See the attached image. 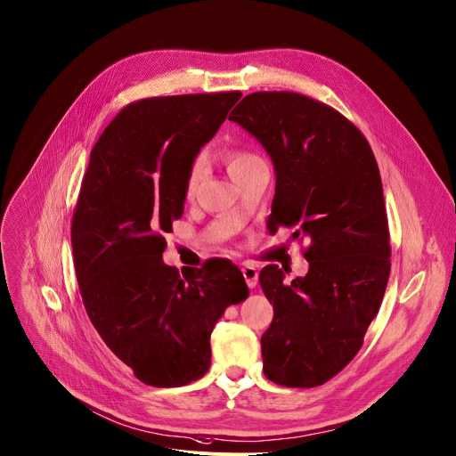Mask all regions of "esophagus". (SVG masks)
<instances>
[{
    "instance_id": "obj_1",
    "label": "esophagus",
    "mask_w": 456,
    "mask_h": 456,
    "mask_svg": "<svg viewBox=\"0 0 456 456\" xmlns=\"http://www.w3.org/2000/svg\"><path fill=\"white\" fill-rule=\"evenodd\" d=\"M243 276H245V281H247V285L250 287V289H254L256 285H257V276H259V273H257V269L254 265H245L243 266Z\"/></svg>"
}]
</instances>
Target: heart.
I'll use <instances>...</instances> for the list:
<instances>
[{"label": "heart", "instance_id": "b5f03b06", "mask_svg": "<svg viewBox=\"0 0 456 456\" xmlns=\"http://www.w3.org/2000/svg\"><path fill=\"white\" fill-rule=\"evenodd\" d=\"M257 162H261V158L256 152L247 151V149H235L228 154V171H230V175H233V173L245 169L252 164H257ZM206 167H208L206 154H197L193 158L190 171H187V178H185V193L187 195L193 193L195 185L200 182V178L206 173Z\"/></svg>", "mask_w": 456, "mask_h": 456}]
</instances>
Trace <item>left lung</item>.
Listing matches in <instances>:
<instances>
[{
  "label": "left lung",
  "mask_w": 456,
  "mask_h": 456,
  "mask_svg": "<svg viewBox=\"0 0 456 456\" xmlns=\"http://www.w3.org/2000/svg\"><path fill=\"white\" fill-rule=\"evenodd\" d=\"M271 154L276 195L269 226L292 228L309 273L283 283L259 273L274 307L261 337L266 379L324 385L350 362L376 318L390 276V232L376 156L362 132L330 104L297 92H254L232 110Z\"/></svg>",
  "instance_id": "8db88e82"
}]
</instances>
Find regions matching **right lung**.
I'll return each instance as SVG.
<instances>
[{
  "label": "right lung",
  "instance_id": "right-lung-1",
  "mask_svg": "<svg viewBox=\"0 0 456 456\" xmlns=\"http://www.w3.org/2000/svg\"><path fill=\"white\" fill-rule=\"evenodd\" d=\"M240 92L134 101L90 154L71 221L80 297L90 322L134 376L151 387L200 379L209 335L248 287L239 266L213 257L202 269L164 263V233L185 200V178Z\"/></svg>",
  "mask_w": 456,
  "mask_h": 456
}]
</instances>
